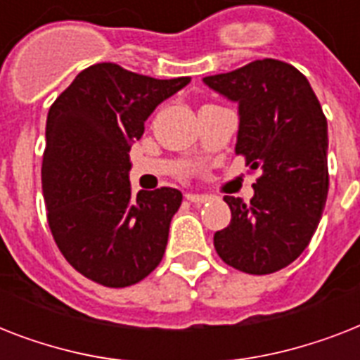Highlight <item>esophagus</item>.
<instances>
[{"label":"esophagus","mask_w":360,"mask_h":360,"mask_svg":"<svg viewBox=\"0 0 360 360\" xmlns=\"http://www.w3.org/2000/svg\"><path fill=\"white\" fill-rule=\"evenodd\" d=\"M186 200L191 203H209L213 202L214 196H209V194H186Z\"/></svg>","instance_id":"obj_1"}]
</instances>
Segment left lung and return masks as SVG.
Instances as JSON below:
<instances>
[{"label": "left lung", "instance_id": "8db88e82", "mask_svg": "<svg viewBox=\"0 0 360 360\" xmlns=\"http://www.w3.org/2000/svg\"><path fill=\"white\" fill-rule=\"evenodd\" d=\"M203 82L239 103L236 153L257 172L250 202L224 196L231 220L214 233V248L237 271L276 273L301 256L323 213L327 117L307 76L278 59H257Z\"/></svg>", "mask_w": 360, "mask_h": 360}]
</instances>
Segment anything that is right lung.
<instances>
[{
    "label": "right lung",
    "mask_w": 360,
    "mask_h": 360,
    "mask_svg": "<svg viewBox=\"0 0 360 360\" xmlns=\"http://www.w3.org/2000/svg\"><path fill=\"white\" fill-rule=\"evenodd\" d=\"M188 82L97 63L50 106L41 168L48 226L65 259L97 284L132 285L162 259L183 194L162 186L132 196L130 141L140 140L153 110Z\"/></svg>",
    "instance_id": "right-lung-1"
}]
</instances>
